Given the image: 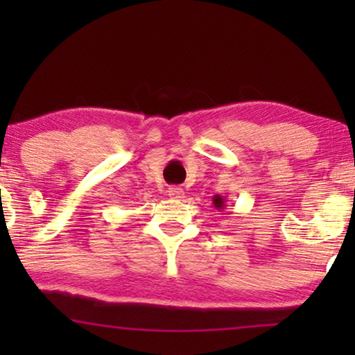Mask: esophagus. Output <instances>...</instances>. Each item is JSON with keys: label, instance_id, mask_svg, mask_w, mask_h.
I'll use <instances>...</instances> for the list:
<instances>
[{"label": "esophagus", "instance_id": "obj_1", "mask_svg": "<svg viewBox=\"0 0 355 355\" xmlns=\"http://www.w3.org/2000/svg\"><path fill=\"white\" fill-rule=\"evenodd\" d=\"M168 196L174 198V200H181L184 197V189L181 187H169L168 189Z\"/></svg>", "mask_w": 355, "mask_h": 355}]
</instances>
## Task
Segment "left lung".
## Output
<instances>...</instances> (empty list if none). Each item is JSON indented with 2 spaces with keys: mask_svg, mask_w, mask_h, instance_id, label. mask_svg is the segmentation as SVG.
<instances>
[{
  "mask_svg": "<svg viewBox=\"0 0 355 355\" xmlns=\"http://www.w3.org/2000/svg\"><path fill=\"white\" fill-rule=\"evenodd\" d=\"M226 197H221V196H213V205H215V208L218 211H225V208L227 207L226 205Z\"/></svg>",
  "mask_w": 355,
  "mask_h": 355,
  "instance_id": "8db88e82",
  "label": "left lung"
}]
</instances>
